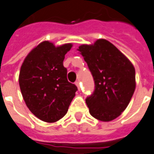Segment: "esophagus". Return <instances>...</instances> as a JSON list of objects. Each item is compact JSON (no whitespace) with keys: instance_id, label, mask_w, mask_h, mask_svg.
I'll return each instance as SVG.
<instances>
[{"instance_id":"1","label":"esophagus","mask_w":154,"mask_h":154,"mask_svg":"<svg viewBox=\"0 0 154 154\" xmlns=\"http://www.w3.org/2000/svg\"><path fill=\"white\" fill-rule=\"evenodd\" d=\"M75 84V85L77 86V88H78V89L80 90V85H79V81H76Z\"/></svg>"}]
</instances>
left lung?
Instances as JSON below:
<instances>
[{"instance_id":"left-lung-1","label":"left lung","mask_w":154,"mask_h":154,"mask_svg":"<svg viewBox=\"0 0 154 154\" xmlns=\"http://www.w3.org/2000/svg\"><path fill=\"white\" fill-rule=\"evenodd\" d=\"M92 73L95 84L86 98L92 117L109 122L127 108L136 88V72L131 62L108 40L83 45L78 49Z\"/></svg>"}]
</instances>
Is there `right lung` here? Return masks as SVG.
Wrapping results in <instances>:
<instances>
[{
	"mask_svg": "<svg viewBox=\"0 0 154 154\" xmlns=\"http://www.w3.org/2000/svg\"><path fill=\"white\" fill-rule=\"evenodd\" d=\"M71 47V44L55 47L44 41L29 53L21 66L18 81L24 101L42 121L61 119L78 90L67 80V70L63 66Z\"/></svg>",
	"mask_w": 154,
	"mask_h": 154,
	"instance_id": "right-lung-1",
	"label": "right lung"
}]
</instances>
